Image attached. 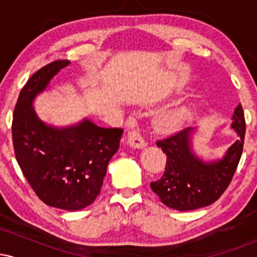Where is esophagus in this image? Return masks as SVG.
Returning a JSON list of instances; mask_svg holds the SVG:
<instances>
[{
    "label": "esophagus",
    "instance_id": "34e87169",
    "mask_svg": "<svg viewBox=\"0 0 257 257\" xmlns=\"http://www.w3.org/2000/svg\"><path fill=\"white\" fill-rule=\"evenodd\" d=\"M126 141L134 149H144L146 146V141L141 137V134L138 131H131L126 135Z\"/></svg>",
    "mask_w": 257,
    "mask_h": 257
}]
</instances>
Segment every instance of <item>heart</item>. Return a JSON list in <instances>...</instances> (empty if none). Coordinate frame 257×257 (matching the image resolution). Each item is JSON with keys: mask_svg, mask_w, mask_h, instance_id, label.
I'll return each instance as SVG.
<instances>
[{"mask_svg": "<svg viewBox=\"0 0 257 257\" xmlns=\"http://www.w3.org/2000/svg\"><path fill=\"white\" fill-rule=\"evenodd\" d=\"M193 107L190 104H180L166 108L156 116L155 125L161 133H173L179 131L185 123L191 119Z\"/></svg>", "mask_w": 257, "mask_h": 257, "instance_id": "obj_1", "label": "heart"}]
</instances>
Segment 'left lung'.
Masks as SVG:
<instances>
[{"mask_svg": "<svg viewBox=\"0 0 257 257\" xmlns=\"http://www.w3.org/2000/svg\"><path fill=\"white\" fill-rule=\"evenodd\" d=\"M232 129L238 139L221 159L204 162L192 151L194 128H186L157 141L167 155L166 172L151 188L163 204L180 211L208 206L222 196L237 170L245 137V118L241 105L232 116Z\"/></svg>", "mask_w": 257, "mask_h": 257, "instance_id": "obj_1", "label": "left lung"}]
</instances>
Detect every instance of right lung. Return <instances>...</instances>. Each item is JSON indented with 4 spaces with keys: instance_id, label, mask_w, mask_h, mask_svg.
<instances>
[{
    "instance_id": "right-lung-1",
    "label": "right lung",
    "mask_w": 257,
    "mask_h": 257,
    "mask_svg": "<svg viewBox=\"0 0 257 257\" xmlns=\"http://www.w3.org/2000/svg\"><path fill=\"white\" fill-rule=\"evenodd\" d=\"M69 64L53 61L26 82L14 107L12 138L18 164L38 198L49 206L75 211L98 197L123 129L101 128L88 118L57 128L38 118L35 98Z\"/></svg>"
}]
</instances>
